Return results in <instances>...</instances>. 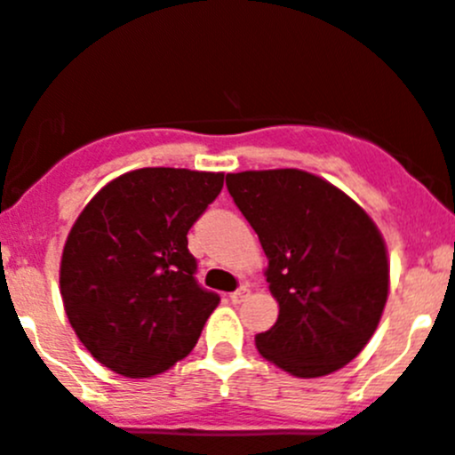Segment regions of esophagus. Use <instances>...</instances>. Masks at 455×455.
Instances as JSON below:
<instances>
[{
  "instance_id": "1",
  "label": "esophagus",
  "mask_w": 455,
  "mask_h": 455,
  "mask_svg": "<svg viewBox=\"0 0 455 455\" xmlns=\"http://www.w3.org/2000/svg\"><path fill=\"white\" fill-rule=\"evenodd\" d=\"M247 296H249V287H247V285H240V287H237V290L231 294V300H233V303H242V300L247 299Z\"/></svg>"
}]
</instances>
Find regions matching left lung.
<instances>
[{
    "mask_svg": "<svg viewBox=\"0 0 455 455\" xmlns=\"http://www.w3.org/2000/svg\"><path fill=\"white\" fill-rule=\"evenodd\" d=\"M233 202L260 237L278 321L256 337L265 359L294 377H323L371 341L388 299L379 228L337 186L305 170L227 175Z\"/></svg>",
    "mask_w": 455,
    "mask_h": 455,
    "instance_id": "1",
    "label": "left lung"
}]
</instances>
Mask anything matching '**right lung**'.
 Instances as JSON below:
<instances>
[{"mask_svg": "<svg viewBox=\"0 0 455 455\" xmlns=\"http://www.w3.org/2000/svg\"><path fill=\"white\" fill-rule=\"evenodd\" d=\"M222 186V172L132 170L100 188L71 227L62 303L83 346L109 371L159 375L195 347L220 296L195 278L186 235Z\"/></svg>", "mask_w": 455, "mask_h": 455, "instance_id": "add662e5", "label": "right lung"}]
</instances>
